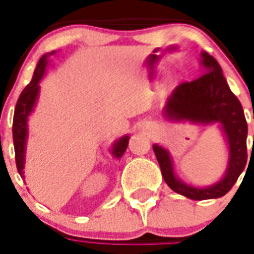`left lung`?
I'll use <instances>...</instances> for the list:
<instances>
[{
	"mask_svg": "<svg viewBox=\"0 0 254 254\" xmlns=\"http://www.w3.org/2000/svg\"><path fill=\"white\" fill-rule=\"evenodd\" d=\"M200 65L204 74L192 82L180 83L167 101L163 116L170 121L219 125L229 149L227 168L223 178L207 187L187 185L175 174L170 152L159 144L153 145L165 183L172 191L194 200L221 198L227 194L237 182L248 160V124L241 102L232 93L221 65L213 56L202 52Z\"/></svg>",
	"mask_w": 254,
	"mask_h": 254,
	"instance_id": "left-lung-1",
	"label": "left lung"
}]
</instances>
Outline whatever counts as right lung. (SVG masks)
<instances>
[{
    "instance_id": "obj_1",
    "label": "right lung",
    "mask_w": 254,
    "mask_h": 254,
    "mask_svg": "<svg viewBox=\"0 0 254 254\" xmlns=\"http://www.w3.org/2000/svg\"><path fill=\"white\" fill-rule=\"evenodd\" d=\"M52 54H55L54 51L50 54L43 55L37 63L33 76H32L31 83L28 84L25 89L22 90V93L18 97L16 109H14V117H13V142H14V152H16V165L18 174L24 176V164H25V148H27V138H28V117L31 116L33 109L36 106L39 93H40V83L41 78L46 74V68L48 65V58ZM130 137L125 134L118 138L112 146V155L116 159H121L122 155L125 153L127 148Z\"/></svg>"
}]
</instances>
